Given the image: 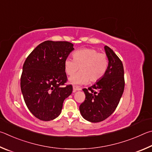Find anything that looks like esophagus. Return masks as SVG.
<instances>
[{"label":"esophagus","instance_id":"34e87169","mask_svg":"<svg viewBox=\"0 0 152 152\" xmlns=\"http://www.w3.org/2000/svg\"><path fill=\"white\" fill-rule=\"evenodd\" d=\"M73 91L74 92H75L76 91H79V90H81V88L80 87H78V86H73Z\"/></svg>","mask_w":152,"mask_h":152}]
</instances>
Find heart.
Here are the masks:
<instances>
[{"instance_id":"obj_1","label":"heart","mask_w":152,"mask_h":152,"mask_svg":"<svg viewBox=\"0 0 152 152\" xmlns=\"http://www.w3.org/2000/svg\"><path fill=\"white\" fill-rule=\"evenodd\" d=\"M73 59L67 58L64 62L65 73L72 76L80 66L81 71L71 77L69 81L73 84H83L99 81L105 75L108 68V58L105 53L91 48L76 50Z\"/></svg>"}]
</instances>
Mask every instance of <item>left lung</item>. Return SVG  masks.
Listing matches in <instances>:
<instances>
[{
	"mask_svg": "<svg viewBox=\"0 0 152 152\" xmlns=\"http://www.w3.org/2000/svg\"><path fill=\"white\" fill-rule=\"evenodd\" d=\"M105 50L109 60L107 70L94 86L83 89L86 99L79 106L83 118L93 123L105 120L114 112L124 91L123 63L111 48L105 46Z\"/></svg>",
	"mask_w": 152,
	"mask_h": 152,
	"instance_id": "left-lung-1",
	"label": "left lung"
}]
</instances>
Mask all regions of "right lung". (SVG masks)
Returning <instances> with one entry per match:
<instances>
[{
  "label": "right lung",
  "mask_w": 152,
  "mask_h": 152,
  "mask_svg": "<svg viewBox=\"0 0 152 152\" xmlns=\"http://www.w3.org/2000/svg\"><path fill=\"white\" fill-rule=\"evenodd\" d=\"M74 49L67 41H46L39 44L26 58L20 77L24 100L32 114L42 121L60 115L64 100L73 91L65 86L67 77L64 62Z\"/></svg>",
  "instance_id": "add662e5"
}]
</instances>
